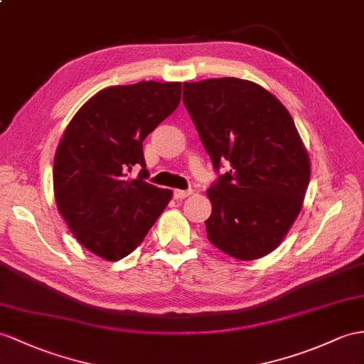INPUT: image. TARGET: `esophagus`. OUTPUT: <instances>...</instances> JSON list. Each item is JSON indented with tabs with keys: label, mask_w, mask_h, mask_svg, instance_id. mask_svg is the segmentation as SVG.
I'll return each mask as SVG.
<instances>
[{
	"label": "esophagus",
	"mask_w": 364,
	"mask_h": 364,
	"mask_svg": "<svg viewBox=\"0 0 364 364\" xmlns=\"http://www.w3.org/2000/svg\"><path fill=\"white\" fill-rule=\"evenodd\" d=\"M188 196H191V191L190 190H174V198L176 199H185V198H188Z\"/></svg>",
	"instance_id": "esophagus-1"
}]
</instances>
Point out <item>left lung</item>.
<instances>
[{
  "mask_svg": "<svg viewBox=\"0 0 364 364\" xmlns=\"http://www.w3.org/2000/svg\"><path fill=\"white\" fill-rule=\"evenodd\" d=\"M183 103L215 170L207 190L208 241L241 261L269 255L294 225L310 181V159L294 119L277 97L249 80L183 83Z\"/></svg>",
  "mask_w": 364,
  "mask_h": 364,
  "instance_id": "8db88e82",
  "label": "left lung"
}]
</instances>
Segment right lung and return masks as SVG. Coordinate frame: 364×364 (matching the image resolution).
<instances>
[{
	"label": "right lung",
	"instance_id": "add662e5",
	"mask_svg": "<svg viewBox=\"0 0 364 364\" xmlns=\"http://www.w3.org/2000/svg\"><path fill=\"white\" fill-rule=\"evenodd\" d=\"M181 91V82L153 80L105 87L75 112L57 146V208L77 241L106 261L134 250L173 198L144 181L141 141L179 106ZM136 164L144 170L129 180Z\"/></svg>",
	"mask_w": 364,
	"mask_h": 364
}]
</instances>
